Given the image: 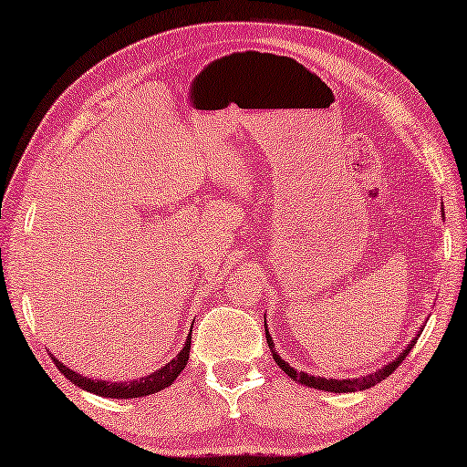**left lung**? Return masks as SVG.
Returning a JSON list of instances; mask_svg holds the SVG:
<instances>
[{"label": "left lung", "mask_w": 467, "mask_h": 467, "mask_svg": "<svg viewBox=\"0 0 467 467\" xmlns=\"http://www.w3.org/2000/svg\"><path fill=\"white\" fill-rule=\"evenodd\" d=\"M265 331H266V343H269V349L273 354V360L275 364L279 366L281 370H284L287 377H292L294 380H297V383H302L306 387H312V389H320V391H331V393H351V391H364V389H370L377 383H380V380H385L389 374L395 372L397 366H400L403 360H406V356L411 351V348H414L416 339L410 343V346L403 349V354H400V358L397 360H393L391 364H387L385 368H380L377 372L368 374V377H362V379H346V380H337V379H320V377H312V374H306V372H296L292 366H289L285 360H281V356L277 354V349H275V343L271 339L269 335V328H266V320H265Z\"/></svg>", "instance_id": "1"}]
</instances>
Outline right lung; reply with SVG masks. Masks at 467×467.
I'll return each instance as SVG.
<instances>
[{
	"instance_id": "obj_1",
	"label": "right lung",
	"mask_w": 467,
	"mask_h": 467,
	"mask_svg": "<svg viewBox=\"0 0 467 467\" xmlns=\"http://www.w3.org/2000/svg\"><path fill=\"white\" fill-rule=\"evenodd\" d=\"M190 339H192V331H190V337L186 339V343H183L180 354L175 356L173 360L167 362L163 368H159L157 372L149 374V377L126 380V383H105V380L80 377L78 372H74L67 368V366L61 364L56 356H51V360L56 362L59 372L64 374L67 380H72L76 387L84 389V391H90V393L101 395V397H111V400L113 397H116V400H132V397H147V395L161 391V389L170 387L173 380L180 377V372L186 368L188 358H190V343H192Z\"/></svg>"
}]
</instances>
